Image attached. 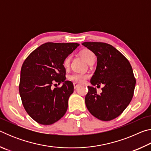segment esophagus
<instances>
[{
	"instance_id": "1",
	"label": "esophagus",
	"mask_w": 151,
	"mask_h": 151,
	"mask_svg": "<svg viewBox=\"0 0 151 151\" xmlns=\"http://www.w3.org/2000/svg\"><path fill=\"white\" fill-rule=\"evenodd\" d=\"M73 85H74V88H75V89H76V88H77L78 87V86H80V85H78V84H77V83H74V84H73Z\"/></svg>"
}]
</instances>
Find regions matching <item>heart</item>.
<instances>
[{
    "label": "heart",
    "instance_id": "1",
    "mask_svg": "<svg viewBox=\"0 0 151 151\" xmlns=\"http://www.w3.org/2000/svg\"><path fill=\"white\" fill-rule=\"evenodd\" d=\"M81 55L84 58H85V60L88 63L90 62V60L92 59V58H95V55H94V53L92 52L90 50H83L81 52ZM70 57L68 56V57H66L65 60H64L63 62V65L65 68L68 67L70 65ZM88 75L87 74H85V73H73L72 75L69 76V79L70 81H72L75 83H85V81L88 78Z\"/></svg>",
    "mask_w": 151,
    "mask_h": 151
}]
</instances>
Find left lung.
<instances>
[{"label":"left lung","mask_w":151,"mask_h":151,"mask_svg":"<svg viewBox=\"0 0 151 151\" xmlns=\"http://www.w3.org/2000/svg\"><path fill=\"white\" fill-rule=\"evenodd\" d=\"M85 46L97 57L96 70L91 79L92 86L85 96L86 108L92 115L104 121L119 116L132 99L136 85L132 66L124 56L104 42H85ZM103 83V92L97 94L93 86Z\"/></svg>","instance_id":"1"}]
</instances>
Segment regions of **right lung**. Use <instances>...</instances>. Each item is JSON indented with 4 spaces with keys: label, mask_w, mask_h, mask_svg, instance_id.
Here are the masks:
<instances>
[{
    "label": "right lung",
    "mask_w": 151,
    "mask_h": 151,
    "mask_svg": "<svg viewBox=\"0 0 151 151\" xmlns=\"http://www.w3.org/2000/svg\"><path fill=\"white\" fill-rule=\"evenodd\" d=\"M78 43L47 42L32 51L22 64L19 93L24 109L38 123L49 125L65 115L68 101L74 91L71 81H66L64 60ZM53 80L63 85L51 88Z\"/></svg>",
    "instance_id": "add662e5"
}]
</instances>
